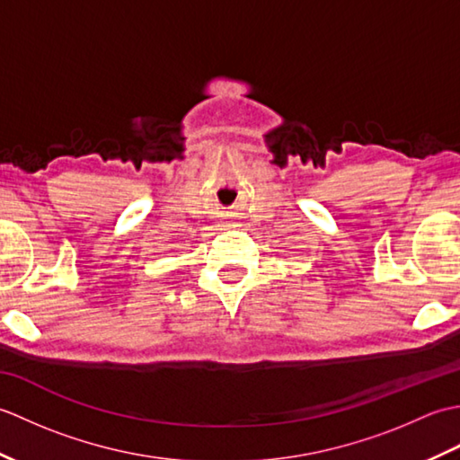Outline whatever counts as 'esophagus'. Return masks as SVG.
<instances>
[{
	"mask_svg": "<svg viewBox=\"0 0 460 460\" xmlns=\"http://www.w3.org/2000/svg\"><path fill=\"white\" fill-rule=\"evenodd\" d=\"M219 225H229V223H219Z\"/></svg>",
	"mask_w": 460,
	"mask_h": 460,
	"instance_id": "34e87169",
	"label": "esophagus"
}]
</instances>
